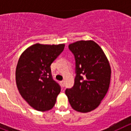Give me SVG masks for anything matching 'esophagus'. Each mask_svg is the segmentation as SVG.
I'll return each instance as SVG.
<instances>
[{
  "mask_svg": "<svg viewBox=\"0 0 131 131\" xmlns=\"http://www.w3.org/2000/svg\"><path fill=\"white\" fill-rule=\"evenodd\" d=\"M60 83H61V84L62 85V86H64V85H65L64 81H60Z\"/></svg>",
  "mask_w": 131,
  "mask_h": 131,
  "instance_id": "obj_1",
  "label": "esophagus"
}]
</instances>
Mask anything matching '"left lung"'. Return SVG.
Returning <instances> with one entry per match:
<instances>
[{
  "instance_id": "1",
  "label": "left lung",
  "mask_w": 131,
  "mask_h": 131,
  "mask_svg": "<svg viewBox=\"0 0 131 131\" xmlns=\"http://www.w3.org/2000/svg\"><path fill=\"white\" fill-rule=\"evenodd\" d=\"M75 56L76 76L71 89L66 90L73 110L87 113L95 110L107 92L111 68L104 51L93 40H79L69 45Z\"/></svg>"
}]
</instances>
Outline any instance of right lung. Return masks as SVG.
<instances>
[{"mask_svg": "<svg viewBox=\"0 0 131 131\" xmlns=\"http://www.w3.org/2000/svg\"><path fill=\"white\" fill-rule=\"evenodd\" d=\"M64 47V44L37 43L19 57L16 69L17 87L22 98L36 110H50L55 104L61 89L53 80L50 65Z\"/></svg>", "mask_w": 131, "mask_h": 131, "instance_id": "obj_1", "label": "right lung"}]
</instances>
